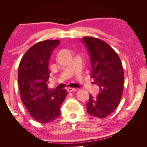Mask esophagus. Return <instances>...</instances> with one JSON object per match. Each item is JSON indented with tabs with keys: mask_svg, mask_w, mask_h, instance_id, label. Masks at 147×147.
I'll return each mask as SVG.
<instances>
[{
	"mask_svg": "<svg viewBox=\"0 0 147 147\" xmlns=\"http://www.w3.org/2000/svg\"><path fill=\"white\" fill-rule=\"evenodd\" d=\"M77 88H67V91L68 92H72V91H76L77 90Z\"/></svg>",
	"mask_w": 147,
	"mask_h": 147,
	"instance_id": "1",
	"label": "esophagus"
}]
</instances>
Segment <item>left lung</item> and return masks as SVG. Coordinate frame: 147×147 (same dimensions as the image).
Returning a JSON list of instances; mask_svg holds the SVG:
<instances>
[{"mask_svg": "<svg viewBox=\"0 0 147 147\" xmlns=\"http://www.w3.org/2000/svg\"><path fill=\"white\" fill-rule=\"evenodd\" d=\"M82 42L86 45L90 55L91 77L100 89L96 97L89 94L87 111L95 117L105 118L117 108L123 95V65L117 53L105 41L86 36Z\"/></svg>", "mask_w": 147, "mask_h": 147, "instance_id": "1", "label": "left lung"}]
</instances>
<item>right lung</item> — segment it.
<instances>
[{
    "mask_svg": "<svg viewBox=\"0 0 147 147\" xmlns=\"http://www.w3.org/2000/svg\"><path fill=\"white\" fill-rule=\"evenodd\" d=\"M59 40H45L27 51L20 61L18 82L21 98L34 120L46 124L60 115V106L66 90H50L47 82L51 73L49 64L53 50Z\"/></svg>",
    "mask_w": 147,
    "mask_h": 147,
    "instance_id": "1",
    "label": "right lung"
}]
</instances>
